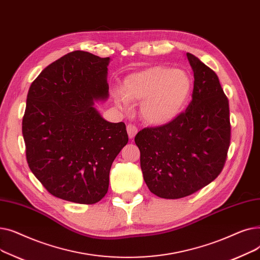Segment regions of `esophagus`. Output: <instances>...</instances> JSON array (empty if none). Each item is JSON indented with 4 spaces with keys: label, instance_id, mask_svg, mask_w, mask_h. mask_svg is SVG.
<instances>
[{
    "label": "esophagus",
    "instance_id": "1",
    "mask_svg": "<svg viewBox=\"0 0 260 260\" xmlns=\"http://www.w3.org/2000/svg\"><path fill=\"white\" fill-rule=\"evenodd\" d=\"M126 131H127V134H128V137L131 138V139H133L135 136H136V134L138 133V129H137V127H136L135 125H133V124H128L127 126H126Z\"/></svg>",
    "mask_w": 260,
    "mask_h": 260
}]
</instances>
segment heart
I'll return each instance as SVG.
<instances>
[{
	"label": "heart",
	"mask_w": 260,
	"mask_h": 260,
	"mask_svg": "<svg viewBox=\"0 0 260 260\" xmlns=\"http://www.w3.org/2000/svg\"><path fill=\"white\" fill-rule=\"evenodd\" d=\"M189 92L190 79L185 72L158 65L129 75L116 101L123 109L128 108V102H140L142 119L161 126L180 114Z\"/></svg>",
	"instance_id": "obj_1"
}]
</instances>
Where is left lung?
<instances>
[{
    "mask_svg": "<svg viewBox=\"0 0 260 260\" xmlns=\"http://www.w3.org/2000/svg\"><path fill=\"white\" fill-rule=\"evenodd\" d=\"M194 72L192 101L185 112L135 137L149 190L160 198L193 194L217 178L231 140L229 100L215 72L187 52Z\"/></svg>",
    "mask_w": 260,
    "mask_h": 260,
    "instance_id": "obj_1",
    "label": "left lung"
}]
</instances>
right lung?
Masks as SVG:
<instances>
[{
    "mask_svg": "<svg viewBox=\"0 0 260 260\" xmlns=\"http://www.w3.org/2000/svg\"><path fill=\"white\" fill-rule=\"evenodd\" d=\"M109 58L76 50L42 71L27 93L22 133L30 171L48 192L80 204L100 201L113 161L128 141L125 124L93 107L108 98Z\"/></svg>",
    "mask_w": 260,
    "mask_h": 260,
    "instance_id": "right-lung-1",
    "label": "right lung"
}]
</instances>
